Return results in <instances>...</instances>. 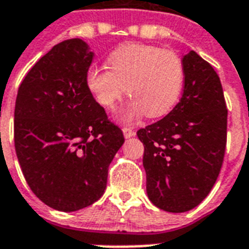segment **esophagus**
<instances>
[{
	"label": "esophagus",
	"instance_id": "34e87169",
	"mask_svg": "<svg viewBox=\"0 0 249 249\" xmlns=\"http://www.w3.org/2000/svg\"><path fill=\"white\" fill-rule=\"evenodd\" d=\"M123 134H124L125 138L128 139V138H131V137H133L135 133H134V130H131L130 128H123Z\"/></svg>",
	"mask_w": 249,
	"mask_h": 249
}]
</instances>
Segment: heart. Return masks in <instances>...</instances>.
Returning <instances> with one entry per match:
<instances>
[{"mask_svg": "<svg viewBox=\"0 0 249 249\" xmlns=\"http://www.w3.org/2000/svg\"><path fill=\"white\" fill-rule=\"evenodd\" d=\"M111 70L92 66L86 74L87 88L105 108H114L125 92L133 100L121 119L131 123L144 112L148 118L167 114L179 100L184 68L175 52L143 43H126L108 56Z\"/></svg>", "mask_w": 249, "mask_h": 249, "instance_id": "obj_1", "label": "heart"}]
</instances>
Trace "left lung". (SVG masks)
Wrapping results in <instances>:
<instances>
[{"label": "left lung", "instance_id": "obj_1", "mask_svg": "<svg viewBox=\"0 0 249 249\" xmlns=\"http://www.w3.org/2000/svg\"><path fill=\"white\" fill-rule=\"evenodd\" d=\"M183 96L155 124L139 129L149 201L167 212H187L213 187L226 147L228 110L219 75L195 51L181 60Z\"/></svg>", "mask_w": 249, "mask_h": 249}]
</instances>
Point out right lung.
Instances as JSON below:
<instances>
[{"mask_svg":"<svg viewBox=\"0 0 249 249\" xmlns=\"http://www.w3.org/2000/svg\"><path fill=\"white\" fill-rule=\"evenodd\" d=\"M93 56L79 38L60 42L30 69L16 97L14 138L24 178L58 211H78L100 199L124 143L121 129L87 88Z\"/></svg>","mask_w":249,"mask_h":249,"instance_id":"obj_1","label":"right lung"}]
</instances>
